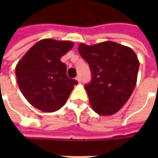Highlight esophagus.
Returning a JSON list of instances; mask_svg holds the SVG:
<instances>
[{"instance_id":"esophagus-1","label":"esophagus","mask_w":158,"mask_h":158,"mask_svg":"<svg viewBox=\"0 0 158 158\" xmlns=\"http://www.w3.org/2000/svg\"><path fill=\"white\" fill-rule=\"evenodd\" d=\"M76 81H77V82H81V81H82V79H81V76H76Z\"/></svg>"}]
</instances>
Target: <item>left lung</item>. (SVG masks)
Wrapping results in <instances>:
<instances>
[{
  "label": "left lung",
  "mask_w": 158,
  "mask_h": 158,
  "mask_svg": "<svg viewBox=\"0 0 158 158\" xmlns=\"http://www.w3.org/2000/svg\"><path fill=\"white\" fill-rule=\"evenodd\" d=\"M78 52L91 72V81L84 88L92 109L99 115L116 113L136 84L139 60L135 52L112 41L93 46L80 44Z\"/></svg>",
  "instance_id": "left-lung-1"
}]
</instances>
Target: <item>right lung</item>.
Masks as SVG:
<instances>
[{
	"label": "right lung",
	"mask_w": 158,
	"mask_h": 158,
	"mask_svg": "<svg viewBox=\"0 0 158 158\" xmlns=\"http://www.w3.org/2000/svg\"><path fill=\"white\" fill-rule=\"evenodd\" d=\"M74 46L70 41L46 39L37 42L15 67L19 89L27 101L42 112L58 111L78 82L67 76L60 58Z\"/></svg>",
	"instance_id": "1"
}]
</instances>
